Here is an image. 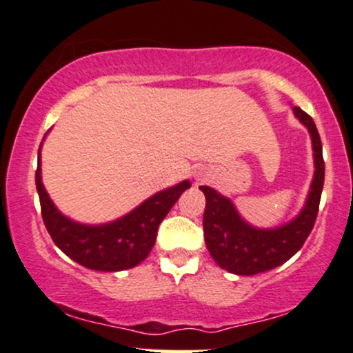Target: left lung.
<instances>
[{
    "label": "left lung",
    "instance_id": "left-lung-1",
    "mask_svg": "<svg viewBox=\"0 0 353 353\" xmlns=\"http://www.w3.org/2000/svg\"><path fill=\"white\" fill-rule=\"evenodd\" d=\"M292 112L311 133L316 165L307 201L298 217L283 227L261 230L240 217L230 199L223 197L212 188L201 185V190L205 194V245L220 268L230 273L252 276L283 265L299 252L316 223L325 174L321 136L317 133L316 123L307 113L299 107L292 108Z\"/></svg>",
    "mask_w": 353,
    "mask_h": 353
}]
</instances>
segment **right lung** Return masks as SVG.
Segmentation results:
<instances>
[{
    "label": "right lung",
    "mask_w": 353,
    "mask_h": 353,
    "mask_svg": "<svg viewBox=\"0 0 353 353\" xmlns=\"http://www.w3.org/2000/svg\"><path fill=\"white\" fill-rule=\"evenodd\" d=\"M36 188L46 228L54 243L67 256L88 270L123 271L139 265L150 254L156 243L159 223L169 214L181 194L190 188V182L182 181L174 188L161 190L114 222L103 225L77 223L62 215L46 192L41 179L39 146Z\"/></svg>",
    "instance_id": "add662e5"
}]
</instances>
